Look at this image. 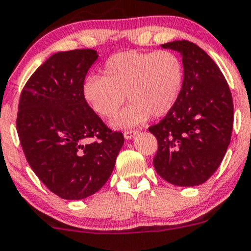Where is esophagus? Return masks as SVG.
<instances>
[{
  "label": "esophagus",
  "mask_w": 251,
  "mask_h": 251,
  "mask_svg": "<svg viewBox=\"0 0 251 251\" xmlns=\"http://www.w3.org/2000/svg\"><path fill=\"white\" fill-rule=\"evenodd\" d=\"M138 134V131L136 130H128V131H125V138L126 140H130V139H133L134 136Z\"/></svg>",
  "instance_id": "1"
}]
</instances>
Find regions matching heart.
<instances>
[{
  "label": "heart",
  "mask_w": 251,
  "mask_h": 251,
  "mask_svg": "<svg viewBox=\"0 0 251 251\" xmlns=\"http://www.w3.org/2000/svg\"><path fill=\"white\" fill-rule=\"evenodd\" d=\"M185 68L170 50H126L113 54L102 66V77L88 75L82 82V98L99 117L110 118L123 105L130 104L111 121L116 129L146 122L150 116L164 117L181 95Z\"/></svg>",
  "instance_id": "obj_1"
}]
</instances>
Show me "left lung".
I'll list each match as a JSON object with an SVG mask.
<instances>
[{"label": "left lung", "instance_id": "8db88e82", "mask_svg": "<svg viewBox=\"0 0 251 251\" xmlns=\"http://www.w3.org/2000/svg\"><path fill=\"white\" fill-rule=\"evenodd\" d=\"M161 47L179 51L185 79L174 108L149 128L158 141L154 169L173 185L197 186L216 172L231 141V90L218 65L197 45L182 40Z\"/></svg>", "mask_w": 251, "mask_h": 251}]
</instances>
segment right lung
I'll return each instance as SVG.
<instances>
[{
    "mask_svg": "<svg viewBox=\"0 0 251 251\" xmlns=\"http://www.w3.org/2000/svg\"><path fill=\"white\" fill-rule=\"evenodd\" d=\"M98 56L94 49L58 51L33 72L20 95L17 130L27 163L64 200L98 192L125 144L123 134L108 129L82 98V82Z\"/></svg>",
    "mask_w": 251,
    "mask_h": 251,
    "instance_id": "right-lung-1",
    "label": "right lung"
}]
</instances>
